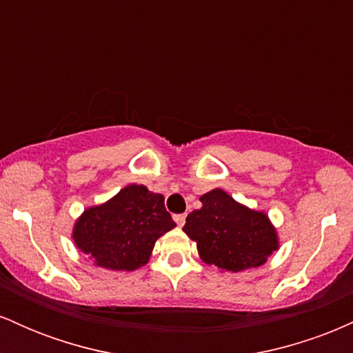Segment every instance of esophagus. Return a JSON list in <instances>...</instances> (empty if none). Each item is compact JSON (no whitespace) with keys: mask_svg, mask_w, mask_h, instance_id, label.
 <instances>
[{"mask_svg":"<svg viewBox=\"0 0 353 353\" xmlns=\"http://www.w3.org/2000/svg\"><path fill=\"white\" fill-rule=\"evenodd\" d=\"M174 221H176V224L179 225V228H182L185 222V214H176V216H174Z\"/></svg>","mask_w":353,"mask_h":353,"instance_id":"34e87169","label":"esophagus"}]
</instances>
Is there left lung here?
I'll use <instances>...</instances> for the list:
<instances>
[{
	"instance_id": "8db88e82",
	"label": "left lung",
	"mask_w": 353,
	"mask_h": 353,
	"mask_svg": "<svg viewBox=\"0 0 353 353\" xmlns=\"http://www.w3.org/2000/svg\"><path fill=\"white\" fill-rule=\"evenodd\" d=\"M202 208L185 219L184 232L197 242L202 261L222 270H241L265 264L279 249L275 228L264 212L234 201L222 189L201 196Z\"/></svg>"
}]
</instances>
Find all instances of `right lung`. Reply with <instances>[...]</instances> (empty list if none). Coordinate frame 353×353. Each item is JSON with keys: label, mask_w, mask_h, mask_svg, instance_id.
I'll return each mask as SVG.
<instances>
[{"label": "right lung", "mask_w": 353, "mask_h": 353, "mask_svg": "<svg viewBox=\"0 0 353 353\" xmlns=\"http://www.w3.org/2000/svg\"><path fill=\"white\" fill-rule=\"evenodd\" d=\"M174 228L164 197L145 185L131 184L104 204L84 210L72 239L96 265L136 270L148 264L157 239Z\"/></svg>", "instance_id": "1"}]
</instances>
